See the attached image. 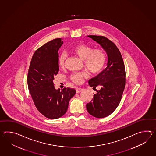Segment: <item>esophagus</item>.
Listing matches in <instances>:
<instances>
[{"label":"esophagus","instance_id":"34e87169","mask_svg":"<svg viewBox=\"0 0 156 156\" xmlns=\"http://www.w3.org/2000/svg\"><path fill=\"white\" fill-rule=\"evenodd\" d=\"M83 90V89L81 88V87H77L76 89V91L77 93H80V92H81Z\"/></svg>","mask_w":156,"mask_h":156}]
</instances>
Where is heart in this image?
I'll use <instances>...</instances> for the list:
<instances>
[{"label": "heart", "instance_id": "b5f03b06", "mask_svg": "<svg viewBox=\"0 0 156 156\" xmlns=\"http://www.w3.org/2000/svg\"><path fill=\"white\" fill-rule=\"evenodd\" d=\"M71 53L83 61V65L90 73L95 75L103 70L106 61V55L102 49H94L92 47L86 44H79L73 47L70 50ZM66 54L61 53L58 58V63L60 67L65 65L66 59ZM87 77L85 71L75 73L71 75V79L74 83H80L83 78Z\"/></svg>", "mask_w": 156, "mask_h": 156}]
</instances>
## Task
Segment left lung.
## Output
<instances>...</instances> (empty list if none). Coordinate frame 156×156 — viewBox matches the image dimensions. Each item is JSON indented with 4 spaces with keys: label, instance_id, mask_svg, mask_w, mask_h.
Segmentation results:
<instances>
[{
    "label": "left lung",
    "instance_id": "8db88e82",
    "mask_svg": "<svg viewBox=\"0 0 156 156\" xmlns=\"http://www.w3.org/2000/svg\"><path fill=\"white\" fill-rule=\"evenodd\" d=\"M99 43L108 55L107 67L89 84L96 90L93 99L86 104L90 115L98 118L109 115L119 105L126 85V70L119 50L112 41L102 36H87Z\"/></svg>",
    "mask_w": 156,
    "mask_h": 156
}]
</instances>
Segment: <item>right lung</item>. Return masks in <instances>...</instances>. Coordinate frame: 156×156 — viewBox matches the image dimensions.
Returning <instances> with one entry per match:
<instances>
[{
    "label": "right lung",
    "instance_id": "right-lung-1",
    "mask_svg": "<svg viewBox=\"0 0 156 156\" xmlns=\"http://www.w3.org/2000/svg\"><path fill=\"white\" fill-rule=\"evenodd\" d=\"M63 41L56 38L45 43L35 51L30 63L27 83L37 110L47 118L56 119L66 113L70 100L76 90L65 87L56 90L54 77L58 73V51Z\"/></svg>",
    "mask_w": 156,
    "mask_h": 156
}]
</instances>
